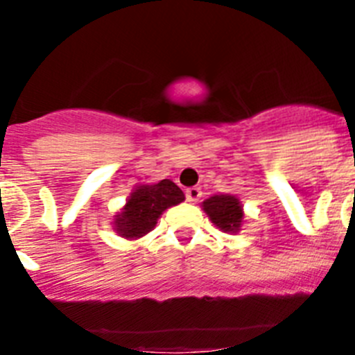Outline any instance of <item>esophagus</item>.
<instances>
[{"label":"esophagus","instance_id":"esophagus-1","mask_svg":"<svg viewBox=\"0 0 355 355\" xmlns=\"http://www.w3.org/2000/svg\"><path fill=\"white\" fill-rule=\"evenodd\" d=\"M200 196H202L200 188L192 187V188H188V190H187V200H188V202H192V205L200 199Z\"/></svg>","mask_w":355,"mask_h":355}]
</instances>
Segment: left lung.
Here are the masks:
<instances>
[{
    "instance_id": "left-lung-1",
    "label": "left lung",
    "mask_w": 355,
    "mask_h": 355,
    "mask_svg": "<svg viewBox=\"0 0 355 355\" xmlns=\"http://www.w3.org/2000/svg\"><path fill=\"white\" fill-rule=\"evenodd\" d=\"M202 209L209 216L216 229L224 233L236 234L245 222V213L240 199L231 193H218L211 196L202 202Z\"/></svg>"
}]
</instances>
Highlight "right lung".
<instances>
[{"instance_id":"obj_1","label":"right lung","mask_w":355,"mask_h":355,"mask_svg":"<svg viewBox=\"0 0 355 355\" xmlns=\"http://www.w3.org/2000/svg\"><path fill=\"white\" fill-rule=\"evenodd\" d=\"M184 200V193L171 180L137 184L124 208L114 215V231L126 240H139L155 229L159 215Z\"/></svg>"}]
</instances>
